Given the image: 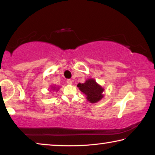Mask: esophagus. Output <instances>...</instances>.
I'll return each instance as SVG.
<instances>
[{"instance_id": "esophagus-1", "label": "esophagus", "mask_w": 155, "mask_h": 155, "mask_svg": "<svg viewBox=\"0 0 155 155\" xmlns=\"http://www.w3.org/2000/svg\"><path fill=\"white\" fill-rule=\"evenodd\" d=\"M67 83L68 84H73V80H67Z\"/></svg>"}]
</instances>
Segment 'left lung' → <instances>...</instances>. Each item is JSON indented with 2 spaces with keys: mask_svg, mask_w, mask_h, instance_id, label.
Segmentation results:
<instances>
[{
  "mask_svg": "<svg viewBox=\"0 0 155 155\" xmlns=\"http://www.w3.org/2000/svg\"><path fill=\"white\" fill-rule=\"evenodd\" d=\"M79 90L85 94L86 98L90 103L98 102L104 97V89L96 82L94 78H88L84 83L78 84Z\"/></svg>",
  "mask_w": 155,
  "mask_h": 155,
  "instance_id": "1",
  "label": "left lung"
}]
</instances>
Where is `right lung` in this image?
Masks as SVG:
<instances>
[{
    "label": "right lung",
    "instance_id": "right-lung-1",
    "mask_svg": "<svg viewBox=\"0 0 155 155\" xmlns=\"http://www.w3.org/2000/svg\"><path fill=\"white\" fill-rule=\"evenodd\" d=\"M51 90L52 91H58L59 90V87H56L55 85H51Z\"/></svg>",
    "mask_w": 155,
    "mask_h": 155
}]
</instances>
